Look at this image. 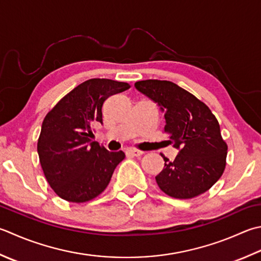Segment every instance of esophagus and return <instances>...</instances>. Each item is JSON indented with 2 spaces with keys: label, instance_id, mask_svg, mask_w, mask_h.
<instances>
[{
  "label": "esophagus",
  "instance_id": "1",
  "mask_svg": "<svg viewBox=\"0 0 261 261\" xmlns=\"http://www.w3.org/2000/svg\"><path fill=\"white\" fill-rule=\"evenodd\" d=\"M142 154H144V151L138 150V149H127V150H126V155H129V156L140 157Z\"/></svg>",
  "mask_w": 261,
  "mask_h": 261
}]
</instances>
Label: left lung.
<instances>
[{
  "mask_svg": "<svg viewBox=\"0 0 261 261\" xmlns=\"http://www.w3.org/2000/svg\"><path fill=\"white\" fill-rule=\"evenodd\" d=\"M136 88L164 112L168 144L180 149L155 178L161 190L176 199H191L209 190L226 166L227 145L216 116L196 96L167 80H142Z\"/></svg>",
  "mask_w": 261,
  "mask_h": 261,
  "instance_id": "1",
  "label": "left lung"
}]
</instances>
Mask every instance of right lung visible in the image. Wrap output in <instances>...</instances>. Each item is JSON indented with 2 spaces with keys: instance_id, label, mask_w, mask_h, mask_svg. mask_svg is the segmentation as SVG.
<instances>
[{
  "instance_id": "right-lung-1",
  "label": "right lung",
  "mask_w": 261,
  "mask_h": 261,
  "mask_svg": "<svg viewBox=\"0 0 261 261\" xmlns=\"http://www.w3.org/2000/svg\"><path fill=\"white\" fill-rule=\"evenodd\" d=\"M130 88L111 79H89L66 94L47 114L37 142L39 162L48 185L60 198L89 201L109 186L124 152L91 142L93 126L103 122L101 107L110 96Z\"/></svg>"
}]
</instances>
